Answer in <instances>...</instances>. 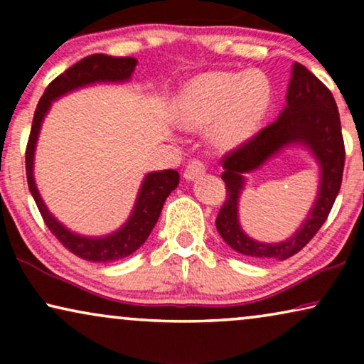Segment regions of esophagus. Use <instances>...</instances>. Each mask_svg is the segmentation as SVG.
Returning <instances> with one entry per match:
<instances>
[{
	"instance_id": "34e87169",
	"label": "esophagus",
	"mask_w": 364,
	"mask_h": 364,
	"mask_svg": "<svg viewBox=\"0 0 364 364\" xmlns=\"http://www.w3.org/2000/svg\"><path fill=\"white\" fill-rule=\"evenodd\" d=\"M203 173H205V166L198 161H192L187 166L186 172H183V177H186V181H196V178L203 176Z\"/></svg>"
}]
</instances>
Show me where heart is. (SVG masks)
I'll return each instance as SVG.
<instances>
[{
    "mask_svg": "<svg viewBox=\"0 0 364 364\" xmlns=\"http://www.w3.org/2000/svg\"><path fill=\"white\" fill-rule=\"evenodd\" d=\"M272 84L260 71H212L193 77L173 102V116L187 131L207 129L217 152L247 146L272 106Z\"/></svg>",
    "mask_w": 364,
    "mask_h": 364,
    "instance_id": "obj_1",
    "label": "heart"
}]
</instances>
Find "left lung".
Segmentation results:
<instances>
[{
    "label": "left lung",
    "mask_w": 364,
    "mask_h": 364,
    "mask_svg": "<svg viewBox=\"0 0 364 364\" xmlns=\"http://www.w3.org/2000/svg\"><path fill=\"white\" fill-rule=\"evenodd\" d=\"M290 146L303 148L317 162V197L306 220L287 241L258 242L242 230L237 215L246 173L261 168ZM222 167L227 200L218 212L215 225L227 245L250 258L287 260L295 255L325 223L341 187L345 146L340 114L333 94L305 66L293 63L287 104L278 114L277 121L262 129V132H258L247 146L228 154L223 159Z\"/></svg>",
    "instance_id": "1"
}]
</instances>
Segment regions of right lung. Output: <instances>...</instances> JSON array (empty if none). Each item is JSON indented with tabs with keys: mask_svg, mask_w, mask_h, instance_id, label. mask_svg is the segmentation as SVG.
I'll list each match as a JSON object with an SVG mask.
<instances>
[{
	"mask_svg": "<svg viewBox=\"0 0 364 364\" xmlns=\"http://www.w3.org/2000/svg\"><path fill=\"white\" fill-rule=\"evenodd\" d=\"M136 66V58H112L106 54H92V56L84 58L49 84L43 97L39 99L36 112H34L31 134H29L26 147V177L29 192H31L53 235H56L58 240L69 252L87 262H116L132 255L137 248H141L159 220L164 202L172 191H176L181 177H178V172L172 168L147 172L139 187L131 215L117 230L99 237L82 235L59 222L44 203L41 193L38 191L36 181H34V154H36L39 132H41L44 117L48 116L53 102H56L58 99L82 87L96 86V84L129 82Z\"/></svg>",
	"mask_w": 364,
	"mask_h": 364,
	"instance_id": "add662e5",
	"label": "right lung"
}]
</instances>
